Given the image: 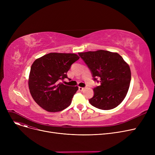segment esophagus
<instances>
[{
    "label": "esophagus",
    "instance_id": "obj_1",
    "mask_svg": "<svg viewBox=\"0 0 155 155\" xmlns=\"http://www.w3.org/2000/svg\"><path fill=\"white\" fill-rule=\"evenodd\" d=\"M78 90L80 91H83L84 90V87H78Z\"/></svg>",
    "mask_w": 155,
    "mask_h": 155
}]
</instances>
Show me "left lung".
Here are the masks:
<instances>
[{
    "mask_svg": "<svg viewBox=\"0 0 155 155\" xmlns=\"http://www.w3.org/2000/svg\"><path fill=\"white\" fill-rule=\"evenodd\" d=\"M78 55L90 69L95 82H101L94 88V95L89 102L102 110L116 107L129 90L131 78L129 65L118 53L108 51L78 53Z\"/></svg>",
    "mask_w": 155,
    "mask_h": 155,
    "instance_id": "8db88e82",
    "label": "left lung"
}]
</instances>
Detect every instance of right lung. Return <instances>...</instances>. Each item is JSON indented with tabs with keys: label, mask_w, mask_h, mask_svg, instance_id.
<instances>
[{
	"label": "right lung",
	"mask_w": 155,
	"mask_h": 155,
	"mask_svg": "<svg viewBox=\"0 0 155 155\" xmlns=\"http://www.w3.org/2000/svg\"><path fill=\"white\" fill-rule=\"evenodd\" d=\"M79 58L74 53H51L32 63L29 88L32 98L41 107L48 112H59L70 105L78 87L64 85L61 80L68 78L67 73Z\"/></svg>",
	"instance_id": "add662e5"
}]
</instances>
